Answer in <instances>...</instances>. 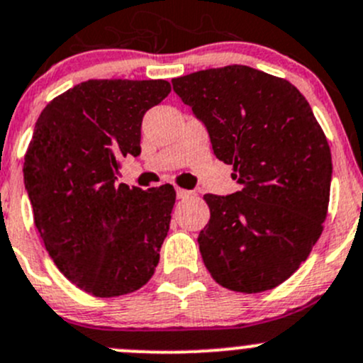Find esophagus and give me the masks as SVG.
Wrapping results in <instances>:
<instances>
[{"label": "esophagus", "instance_id": "esophagus-1", "mask_svg": "<svg viewBox=\"0 0 363 363\" xmlns=\"http://www.w3.org/2000/svg\"><path fill=\"white\" fill-rule=\"evenodd\" d=\"M191 195H193V193L188 191V189L177 188V199L179 200H186V199H189V196H191Z\"/></svg>", "mask_w": 363, "mask_h": 363}]
</instances>
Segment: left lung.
I'll return each instance as SVG.
<instances>
[{
  "label": "left lung",
  "instance_id": "8db88e82",
  "mask_svg": "<svg viewBox=\"0 0 363 363\" xmlns=\"http://www.w3.org/2000/svg\"><path fill=\"white\" fill-rule=\"evenodd\" d=\"M205 124L212 151L233 164V195H205L200 252L218 284L259 294L284 283L323 232L332 155L309 104L288 80L230 65L172 80Z\"/></svg>",
  "mask_w": 363,
  "mask_h": 363
}]
</instances>
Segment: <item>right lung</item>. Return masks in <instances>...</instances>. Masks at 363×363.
Instances as JSON below:
<instances>
[{
	"instance_id": "add662e5",
	"label": "right lung",
	"mask_w": 363,
	"mask_h": 363,
	"mask_svg": "<svg viewBox=\"0 0 363 363\" xmlns=\"http://www.w3.org/2000/svg\"><path fill=\"white\" fill-rule=\"evenodd\" d=\"M167 80H86L54 98L35 124L24 184L45 250L67 279L101 298L144 286L170 226L174 186L117 184L140 155L142 117Z\"/></svg>"
}]
</instances>
